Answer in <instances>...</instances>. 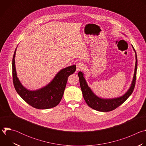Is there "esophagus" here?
Returning a JSON list of instances; mask_svg holds the SVG:
<instances>
[{
	"mask_svg": "<svg viewBox=\"0 0 146 146\" xmlns=\"http://www.w3.org/2000/svg\"><path fill=\"white\" fill-rule=\"evenodd\" d=\"M76 67H77V71H80V70L84 69V65L81 62H78L76 64Z\"/></svg>",
	"mask_w": 146,
	"mask_h": 146,
	"instance_id": "obj_1",
	"label": "esophagus"
}]
</instances>
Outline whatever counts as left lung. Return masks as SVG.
<instances>
[{
    "instance_id": "1",
    "label": "left lung",
    "mask_w": 146,
    "mask_h": 146,
    "mask_svg": "<svg viewBox=\"0 0 146 146\" xmlns=\"http://www.w3.org/2000/svg\"><path fill=\"white\" fill-rule=\"evenodd\" d=\"M133 47V46H132ZM133 50L135 51L136 54V64H135V73L133 76V79L132 82V85L127 91V92L123 95L122 96L111 99H101L97 97L91 91V90L88 86L86 80L84 77V74L81 72H79L78 73V76L79 77L80 80V84L81 87V89L82 92V95L84 99L87 103V105L91 108L92 109L102 112H108L112 111L118 107H119L125 101L129 96L132 94L135 88V84H136V70H137V59L136 52L135 48L133 47Z\"/></svg>"
}]
</instances>
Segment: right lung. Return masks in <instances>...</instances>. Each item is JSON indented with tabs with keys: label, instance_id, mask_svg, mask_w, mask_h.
Here are the masks:
<instances>
[{
	"label": "right lung",
	"instance_id": "add662e5",
	"mask_svg": "<svg viewBox=\"0 0 146 146\" xmlns=\"http://www.w3.org/2000/svg\"><path fill=\"white\" fill-rule=\"evenodd\" d=\"M15 51L16 49L12 61V74L14 86L19 95L29 105L36 109H47L57 106L63 96L69 76L76 70V65L62 69L48 86L40 90L32 91L25 88L17 78L14 59Z\"/></svg>",
	"mask_w": 146,
	"mask_h": 146
}]
</instances>
